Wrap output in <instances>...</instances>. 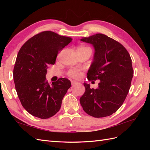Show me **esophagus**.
Listing matches in <instances>:
<instances>
[{
  "label": "esophagus",
  "instance_id": "obj_1",
  "mask_svg": "<svg viewBox=\"0 0 150 150\" xmlns=\"http://www.w3.org/2000/svg\"><path fill=\"white\" fill-rule=\"evenodd\" d=\"M78 84L77 82H76L75 81H71V84L72 85H75V84Z\"/></svg>",
  "mask_w": 150,
  "mask_h": 150
}]
</instances>
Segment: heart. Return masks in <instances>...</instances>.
Instances as JSON below:
<instances>
[{
	"label": "heart",
	"mask_w": 150,
	"mask_h": 150,
	"mask_svg": "<svg viewBox=\"0 0 150 150\" xmlns=\"http://www.w3.org/2000/svg\"><path fill=\"white\" fill-rule=\"evenodd\" d=\"M68 75L69 77L73 79H78L81 76V71L77 69H71L68 72Z\"/></svg>",
	"instance_id": "b5f03b06"
}]
</instances>
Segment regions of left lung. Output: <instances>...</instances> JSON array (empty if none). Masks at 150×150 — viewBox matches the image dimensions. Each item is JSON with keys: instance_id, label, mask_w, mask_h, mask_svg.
<instances>
[{"instance_id": "1", "label": "left lung", "mask_w": 150, "mask_h": 150, "mask_svg": "<svg viewBox=\"0 0 150 150\" xmlns=\"http://www.w3.org/2000/svg\"><path fill=\"white\" fill-rule=\"evenodd\" d=\"M81 40L95 47L88 80H100L96 90L84 83L86 91L80 98L81 104L92 117L110 116L122 106L131 86L133 74L131 57L122 44L104 34Z\"/></svg>"}]
</instances>
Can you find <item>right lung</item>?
<instances>
[{"mask_svg": "<svg viewBox=\"0 0 150 150\" xmlns=\"http://www.w3.org/2000/svg\"><path fill=\"white\" fill-rule=\"evenodd\" d=\"M71 40L44 31L30 38L19 50L13 69L15 89L22 106L32 115L46 119L59 111L71 82L60 78L50 84L46 75L59 52Z\"/></svg>", "mask_w": 150, "mask_h": 150, "instance_id": "obj_1", "label": "right lung"}]
</instances>
